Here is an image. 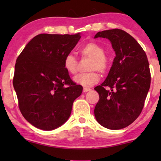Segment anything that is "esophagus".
Masks as SVG:
<instances>
[{"label":"esophagus","instance_id":"34e87169","mask_svg":"<svg viewBox=\"0 0 161 161\" xmlns=\"http://www.w3.org/2000/svg\"><path fill=\"white\" fill-rule=\"evenodd\" d=\"M90 90H91V88H86V87L83 88V92H87L90 91Z\"/></svg>","mask_w":161,"mask_h":161}]
</instances>
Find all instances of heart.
<instances>
[{"label":"heart","instance_id":"b5f03b06","mask_svg":"<svg viewBox=\"0 0 161 161\" xmlns=\"http://www.w3.org/2000/svg\"><path fill=\"white\" fill-rule=\"evenodd\" d=\"M79 53L82 57L91 58L88 69L91 70L86 73L77 75L73 81L76 84L84 87H91L99 81L100 73H104L108 71L110 62L108 57L104 54V49L102 46L95 42H88L79 48ZM64 67L69 74L74 75L77 72V60L73 54H67L64 57Z\"/></svg>","mask_w":161,"mask_h":161}]
</instances>
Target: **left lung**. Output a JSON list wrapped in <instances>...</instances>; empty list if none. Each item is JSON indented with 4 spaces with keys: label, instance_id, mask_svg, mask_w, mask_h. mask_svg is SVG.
I'll use <instances>...</instances> for the list:
<instances>
[{
    "label": "left lung",
    "instance_id": "1",
    "mask_svg": "<svg viewBox=\"0 0 161 161\" xmlns=\"http://www.w3.org/2000/svg\"><path fill=\"white\" fill-rule=\"evenodd\" d=\"M97 38L110 41L116 57L104 82L95 88L99 94L95 116L105 128L123 129L143 109L151 85L148 60L141 45L125 31H102L95 35Z\"/></svg>",
    "mask_w": 161,
    "mask_h": 161
}]
</instances>
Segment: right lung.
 Segmentation results:
<instances>
[{
  "mask_svg": "<svg viewBox=\"0 0 161 161\" xmlns=\"http://www.w3.org/2000/svg\"><path fill=\"white\" fill-rule=\"evenodd\" d=\"M75 35L40 34L17 57L13 79L19 108L36 128L53 130L69 119L82 87L70 79L64 60L80 39Z\"/></svg>",
  "mask_w": 161,
  "mask_h": 161,
  "instance_id": "obj_1",
  "label": "right lung"
}]
</instances>
